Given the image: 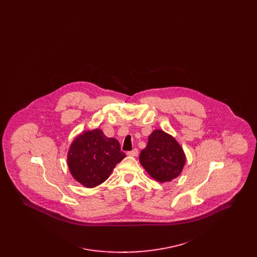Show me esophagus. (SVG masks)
I'll return each instance as SVG.
<instances>
[{"label": "esophagus", "instance_id": "esophagus-1", "mask_svg": "<svg viewBox=\"0 0 257 257\" xmlns=\"http://www.w3.org/2000/svg\"><path fill=\"white\" fill-rule=\"evenodd\" d=\"M127 154L129 155V156H138V154H139V150L137 149V148H134L133 150H131V151H128L127 152Z\"/></svg>", "mask_w": 257, "mask_h": 257}]
</instances>
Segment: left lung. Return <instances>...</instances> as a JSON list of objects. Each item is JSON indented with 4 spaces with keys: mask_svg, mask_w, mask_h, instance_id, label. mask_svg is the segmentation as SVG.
I'll return each instance as SVG.
<instances>
[{
    "mask_svg": "<svg viewBox=\"0 0 257 257\" xmlns=\"http://www.w3.org/2000/svg\"><path fill=\"white\" fill-rule=\"evenodd\" d=\"M140 162L155 180L167 182L180 174L186 158L183 149L173 137L162 130H155L140 154Z\"/></svg>",
    "mask_w": 257,
    "mask_h": 257,
    "instance_id": "obj_1",
    "label": "left lung"
}]
</instances>
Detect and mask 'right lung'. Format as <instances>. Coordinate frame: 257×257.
Returning <instances> with one entry per match:
<instances>
[{
	"label": "right lung",
	"mask_w": 257,
	"mask_h": 257,
	"mask_svg": "<svg viewBox=\"0 0 257 257\" xmlns=\"http://www.w3.org/2000/svg\"><path fill=\"white\" fill-rule=\"evenodd\" d=\"M125 157L116 139L108 138L102 130L94 129L74 140L67 162L74 178L87 188H93L103 183Z\"/></svg>",
	"instance_id": "1"
}]
</instances>
